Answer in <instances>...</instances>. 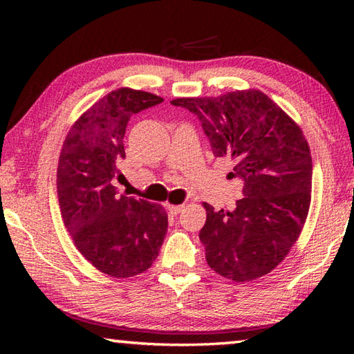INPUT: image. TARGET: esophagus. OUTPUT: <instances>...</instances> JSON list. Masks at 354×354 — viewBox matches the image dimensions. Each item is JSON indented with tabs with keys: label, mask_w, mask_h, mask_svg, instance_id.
I'll return each mask as SVG.
<instances>
[{
	"label": "esophagus",
	"mask_w": 354,
	"mask_h": 354,
	"mask_svg": "<svg viewBox=\"0 0 354 354\" xmlns=\"http://www.w3.org/2000/svg\"><path fill=\"white\" fill-rule=\"evenodd\" d=\"M167 209H169V213L170 214H173V216H176V214H179L184 209V205H171V204H169L167 205Z\"/></svg>",
	"instance_id": "obj_1"
}]
</instances>
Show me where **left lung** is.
Here are the masks:
<instances>
[{
    "instance_id": "8db88e82",
    "label": "left lung",
    "mask_w": 354,
    "mask_h": 354,
    "mask_svg": "<svg viewBox=\"0 0 354 354\" xmlns=\"http://www.w3.org/2000/svg\"><path fill=\"white\" fill-rule=\"evenodd\" d=\"M170 103L198 115L214 156L231 160L228 176L243 183V198L231 212H214L204 202L199 239L208 266L237 283L269 274L295 245L309 214L312 156L301 127L260 89Z\"/></svg>"
}]
</instances>
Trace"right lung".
Returning a JSON list of instances; mask_svg holds the SVG:
<instances>
[{
    "label": "right lung",
    "instance_id": "add662e5",
    "mask_svg": "<svg viewBox=\"0 0 354 354\" xmlns=\"http://www.w3.org/2000/svg\"><path fill=\"white\" fill-rule=\"evenodd\" d=\"M132 88L111 91L86 109L66 133L57 164V198L74 246L100 272L127 278L145 272L167 232L162 205L117 196L112 181L124 153L129 118L161 103Z\"/></svg>",
    "mask_w": 354,
    "mask_h": 354
}]
</instances>
